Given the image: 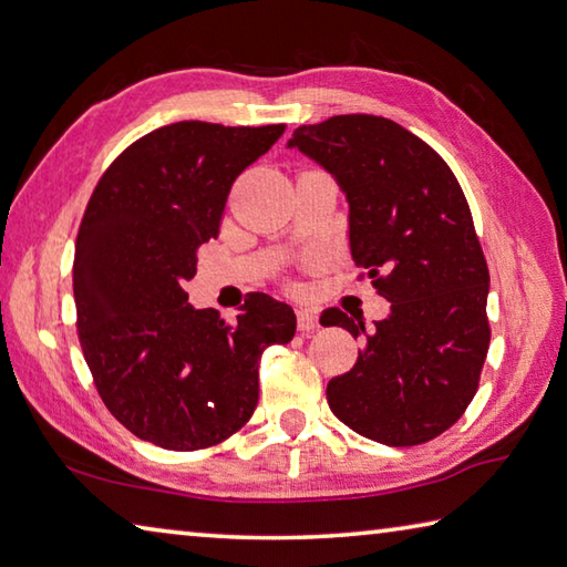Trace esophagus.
<instances>
[{"instance_id":"34e87169","label":"esophagus","mask_w":567,"mask_h":567,"mask_svg":"<svg viewBox=\"0 0 567 567\" xmlns=\"http://www.w3.org/2000/svg\"><path fill=\"white\" fill-rule=\"evenodd\" d=\"M296 318H298V330H301V333H311V330L320 326L318 316L311 311V308H298Z\"/></svg>"}]
</instances>
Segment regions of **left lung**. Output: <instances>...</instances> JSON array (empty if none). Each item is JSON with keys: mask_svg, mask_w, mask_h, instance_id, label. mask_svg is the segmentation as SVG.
Segmentation results:
<instances>
[{"mask_svg": "<svg viewBox=\"0 0 567 567\" xmlns=\"http://www.w3.org/2000/svg\"><path fill=\"white\" fill-rule=\"evenodd\" d=\"M288 147L336 177L352 261L392 303L372 330L338 308L320 316L365 336L352 370L328 382L330 410L380 444L430 442L474 400L491 340L488 266L464 192L430 145L380 115L301 125Z\"/></svg>", "mask_w": 567, "mask_h": 567, "instance_id": "8db88e82", "label": "left lung"}]
</instances>
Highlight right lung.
Wrapping results in <instances>:
<instances>
[{
  "mask_svg": "<svg viewBox=\"0 0 567 567\" xmlns=\"http://www.w3.org/2000/svg\"><path fill=\"white\" fill-rule=\"evenodd\" d=\"M284 131L163 125L113 159L85 207L73 256L83 358L115 420L163 450L239 432L259 402L261 352L296 333L293 308L266 293H249L237 323L185 293L234 179Z\"/></svg>",
  "mask_w": 567,
  "mask_h": 567,
  "instance_id": "1",
  "label": "right lung"
}]
</instances>
